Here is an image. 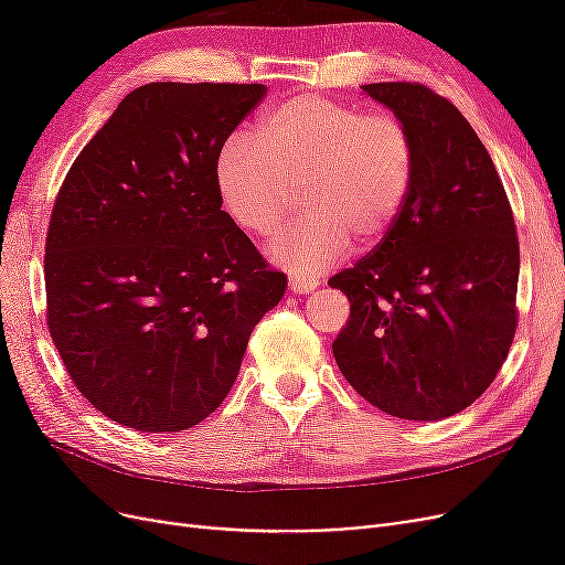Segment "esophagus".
<instances>
[{
    "mask_svg": "<svg viewBox=\"0 0 565 565\" xmlns=\"http://www.w3.org/2000/svg\"><path fill=\"white\" fill-rule=\"evenodd\" d=\"M318 287V280L316 278H306V276H289V289H292L295 295H306L311 292V289Z\"/></svg>",
    "mask_w": 565,
    "mask_h": 565,
    "instance_id": "1",
    "label": "esophagus"
}]
</instances>
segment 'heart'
Segmentation results:
<instances>
[{
    "label": "heart",
    "mask_w": 565,
    "mask_h": 565,
    "mask_svg": "<svg viewBox=\"0 0 565 565\" xmlns=\"http://www.w3.org/2000/svg\"><path fill=\"white\" fill-rule=\"evenodd\" d=\"M413 131L393 113H365L332 96L299 94L270 108L252 134H233L214 160L221 210L249 235H270V259L316 273L344 259L351 237L374 245L396 226L415 183Z\"/></svg>",
    "instance_id": "obj_1"
}]
</instances>
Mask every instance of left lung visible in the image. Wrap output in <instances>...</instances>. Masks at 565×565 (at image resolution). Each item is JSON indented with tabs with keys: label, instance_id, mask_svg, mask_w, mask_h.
I'll return each mask as SVG.
<instances>
[{
	"label": "left lung",
	"instance_id": "left-lung-1",
	"mask_svg": "<svg viewBox=\"0 0 565 565\" xmlns=\"http://www.w3.org/2000/svg\"><path fill=\"white\" fill-rule=\"evenodd\" d=\"M413 131L409 198L380 245L330 278L351 303L332 344L347 382L382 413L434 422L494 382L519 324V235L486 146L419 82L363 87Z\"/></svg>",
	"mask_w": 565,
	"mask_h": 565
}]
</instances>
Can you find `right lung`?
I'll return each mask as SVG.
<instances>
[{"instance_id":"obj_1","label":"right lung","mask_w":565,"mask_h":565,"mask_svg":"<svg viewBox=\"0 0 565 565\" xmlns=\"http://www.w3.org/2000/svg\"><path fill=\"white\" fill-rule=\"evenodd\" d=\"M264 84L134 89L67 169L44 247L46 328L98 413L185 431L228 396L287 276L221 210L214 160Z\"/></svg>"}]
</instances>
